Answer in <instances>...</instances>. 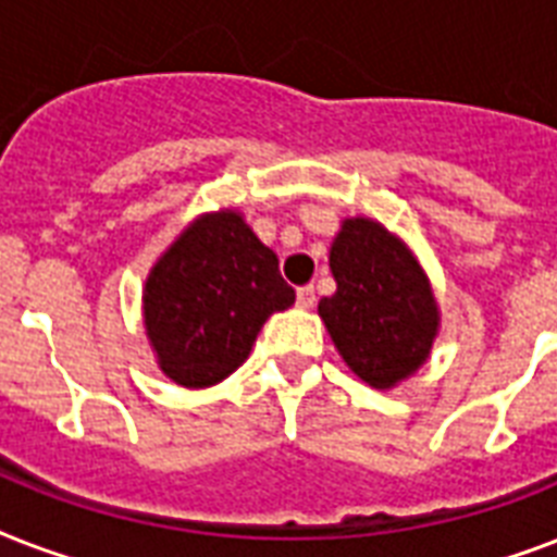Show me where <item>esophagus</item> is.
<instances>
[{"label":"esophagus","mask_w":557,"mask_h":557,"mask_svg":"<svg viewBox=\"0 0 557 557\" xmlns=\"http://www.w3.org/2000/svg\"><path fill=\"white\" fill-rule=\"evenodd\" d=\"M297 306H300V309H312V306H314V286L297 288Z\"/></svg>","instance_id":"esophagus-1"}]
</instances>
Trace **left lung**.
I'll return each mask as SVG.
<instances>
[{
  "mask_svg": "<svg viewBox=\"0 0 557 557\" xmlns=\"http://www.w3.org/2000/svg\"><path fill=\"white\" fill-rule=\"evenodd\" d=\"M330 265L338 292L318 312L349 370L379 389L419 370L440 321L413 253L379 222L347 219Z\"/></svg>",
  "mask_w": 557,
  "mask_h": 557,
  "instance_id": "8db88e82",
  "label": "left lung"
}]
</instances>
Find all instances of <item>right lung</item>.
Instances as JSON below:
<instances>
[{
	"label": "right lung",
	"mask_w": 557,
	"mask_h": 557,
	"mask_svg": "<svg viewBox=\"0 0 557 557\" xmlns=\"http://www.w3.org/2000/svg\"><path fill=\"white\" fill-rule=\"evenodd\" d=\"M295 304L277 253L234 210L196 219L156 262L144 288V326L159 367L182 387L227 379L262 323Z\"/></svg>",
	"instance_id": "obj_1"
}]
</instances>
